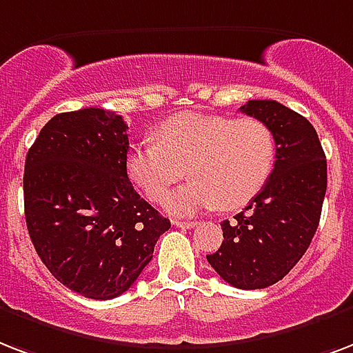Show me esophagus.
<instances>
[{"instance_id": "34e87169", "label": "esophagus", "mask_w": 353, "mask_h": 353, "mask_svg": "<svg viewBox=\"0 0 353 353\" xmlns=\"http://www.w3.org/2000/svg\"><path fill=\"white\" fill-rule=\"evenodd\" d=\"M174 225L183 228V230H190V228H194L196 222H192V220H174Z\"/></svg>"}]
</instances>
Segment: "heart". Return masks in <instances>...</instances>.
Segmentation results:
<instances>
[{
	"label": "heart",
	"instance_id": "obj_1",
	"mask_svg": "<svg viewBox=\"0 0 353 353\" xmlns=\"http://www.w3.org/2000/svg\"><path fill=\"white\" fill-rule=\"evenodd\" d=\"M125 153V174L146 200L159 203L185 171L192 179L166 201L174 214L246 205L272 174L276 139L257 118L179 112Z\"/></svg>",
	"mask_w": 353,
	"mask_h": 353
}]
</instances>
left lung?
I'll list each match as a JSON object with an SVG mask.
<instances>
[{"label": "left lung", "mask_w": 353, "mask_h": 353, "mask_svg": "<svg viewBox=\"0 0 353 353\" xmlns=\"http://www.w3.org/2000/svg\"><path fill=\"white\" fill-rule=\"evenodd\" d=\"M241 111L276 139L274 170L246 211L224 220V241L209 265L236 289L278 283L302 259L319 228L327 187L326 155L307 118L274 99H250Z\"/></svg>", "instance_id": "obj_1"}]
</instances>
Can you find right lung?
I'll return each instance as SVG.
<instances>
[{
    "label": "right lung",
    "mask_w": 353,
    "mask_h": 353,
    "mask_svg": "<svg viewBox=\"0 0 353 353\" xmlns=\"http://www.w3.org/2000/svg\"><path fill=\"white\" fill-rule=\"evenodd\" d=\"M128 150L123 118L90 107L51 118L26 157L34 250L61 283L92 300L123 294L170 230L129 181Z\"/></svg>",
    "instance_id": "obj_1"
}]
</instances>
